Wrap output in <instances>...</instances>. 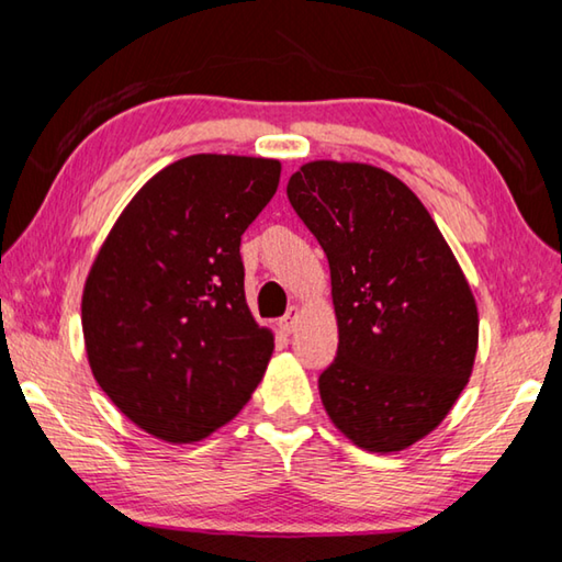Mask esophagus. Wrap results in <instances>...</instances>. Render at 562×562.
<instances>
[{
	"instance_id": "1",
	"label": "esophagus",
	"mask_w": 562,
	"mask_h": 562,
	"mask_svg": "<svg viewBox=\"0 0 562 562\" xmlns=\"http://www.w3.org/2000/svg\"><path fill=\"white\" fill-rule=\"evenodd\" d=\"M297 319H300L297 307H290L288 312H284V317L280 319V329L284 331V335H292L294 327H297Z\"/></svg>"
}]
</instances>
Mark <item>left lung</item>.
<instances>
[{
  "mask_svg": "<svg viewBox=\"0 0 562 562\" xmlns=\"http://www.w3.org/2000/svg\"><path fill=\"white\" fill-rule=\"evenodd\" d=\"M288 198L329 260L339 345L319 376L325 412L359 449H412L473 372L471 284L424 203L384 168L310 160Z\"/></svg>",
  "mask_w": 562,
  "mask_h": 562,
  "instance_id": "1",
  "label": "left lung"
}]
</instances>
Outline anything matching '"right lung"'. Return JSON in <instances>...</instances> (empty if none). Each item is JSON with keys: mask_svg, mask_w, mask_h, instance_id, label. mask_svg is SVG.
Instances as JSON below:
<instances>
[{"mask_svg": "<svg viewBox=\"0 0 562 562\" xmlns=\"http://www.w3.org/2000/svg\"><path fill=\"white\" fill-rule=\"evenodd\" d=\"M280 170L274 158H180L131 198L91 262L81 294L91 374L154 439H207L262 382L274 335L247 307L240 237Z\"/></svg>", "mask_w": 562, "mask_h": 562, "instance_id": "obj_1", "label": "right lung"}]
</instances>
